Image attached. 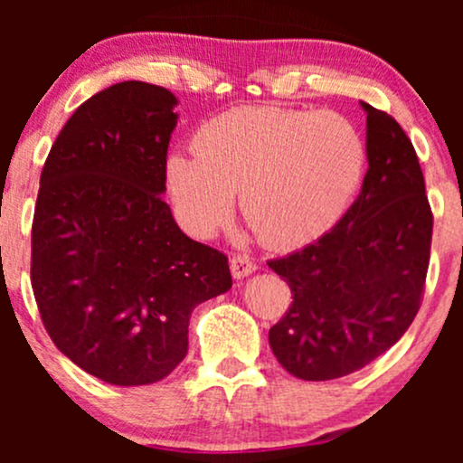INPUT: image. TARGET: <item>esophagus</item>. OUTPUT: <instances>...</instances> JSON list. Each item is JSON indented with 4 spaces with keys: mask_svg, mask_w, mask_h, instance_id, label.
I'll use <instances>...</instances> for the list:
<instances>
[{
    "mask_svg": "<svg viewBox=\"0 0 463 463\" xmlns=\"http://www.w3.org/2000/svg\"><path fill=\"white\" fill-rule=\"evenodd\" d=\"M254 269H257V263H254L248 254H235V257L231 259V272L237 280L246 279V276L252 274Z\"/></svg>",
    "mask_w": 463,
    "mask_h": 463,
    "instance_id": "34e87169",
    "label": "esophagus"
}]
</instances>
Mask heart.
Returning <instances> with one entry per match:
<instances>
[{"instance_id": "b5f03b06", "label": "heart", "mask_w": 463, "mask_h": 463, "mask_svg": "<svg viewBox=\"0 0 463 463\" xmlns=\"http://www.w3.org/2000/svg\"><path fill=\"white\" fill-rule=\"evenodd\" d=\"M365 143L339 113L239 106L206 121L195 152L165 163L169 198L184 228L211 237L232 213L268 248L309 246L342 220L365 174Z\"/></svg>"}]
</instances>
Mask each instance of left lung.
I'll return each instance as SVG.
<instances>
[{"mask_svg":"<svg viewBox=\"0 0 463 463\" xmlns=\"http://www.w3.org/2000/svg\"><path fill=\"white\" fill-rule=\"evenodd\" d=\"M361 109L368 172L357 200L316 243L268 263L294 294L269 348L305 381L346 376L394 346L427 279L433 215L416 150L396 119Z\"/></svg>","mask_w":463,"mask_h":463,"instance_id":"obj_1","label":"left lung"}]
</instances>
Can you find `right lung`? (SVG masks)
Returning <instances> with one entry per match:
<instances>
[{
	"instance_id": "right-lung-1",
	"label": "right lung",
	"mask_w": 463,
	"mask_h": 463,
	"mask_svg": "<svg viewBox=\"0 0 463 463\" xmlns=\"http://www.w3.org/2000/svg\"><path fill=\"white\" fill-rule=\"evenodd\" d=\"M176 95L128 80L87 99L47 156L32 289L52 342L110 385L165 379L195 305L232 287L226 254L180 231L165 194Z\"/></svg>"
}]
</instances>
